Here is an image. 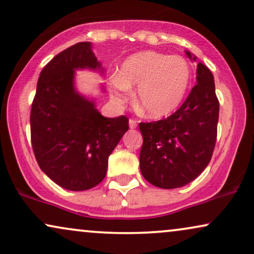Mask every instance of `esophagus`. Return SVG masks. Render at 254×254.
Returning a JSON list of instances; mask_svg holds the SVG:
<instances>
[{
    "mask_svg": "<svg viewBox=\"0 0 254 254\" xmlns=\"http://www.w3.org/2000/svg\"><path fill=\"white\" fill-rule=\"evenodd\" d=\"M129 125H130L131 129H136V127H137V121H135V119L131 118L130 121H129Z\"/></svg>",
    "mask_w": 254,
    "mask_h": 254,
    "instance_id": "obj_1",
    "label": "esophagus"
}]
</instances>
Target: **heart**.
<instances>
[{
    "label": "heart",
    "mask_w": 254,
    "mask_h": 254,
    "mask_svg": "<svg viewBox=\"0 0 254 254\" xmlns=\"http://www.w3.org/2000/svg\"><path fill=\"white\" fill-rule=\"evenodd\" d=\"M190 65L185 58L154 51L132 54L122 64L119 73L110 78L114 102L124 104L137 86L135 103L150 118L168 117L181 106L191 84Z\"/></svg>",
    "instance_id": "obj_1"
}]
</instances>
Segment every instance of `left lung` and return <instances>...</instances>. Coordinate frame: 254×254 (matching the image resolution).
<instances>
[{
	"instance_id": "1",
	"label": "left lung",
	"mask_w": 254,
	"mask_h": 254,
	"mask_svg": "<svg viewBox=\"0 0 254 254\" xmlns=\"http://www.w3.org/2000/svg\"><path fill=\"white\" fill-rule=\"evenodd\" d=\"M187 56L191 59L189 52ZM196 81L176 112L161 121L139 123L143 136L140 172L146 181L158 188L188 185L212 158L218 135L219 100L214 77L201 63Z\"/></svg>"
}]
</instances>
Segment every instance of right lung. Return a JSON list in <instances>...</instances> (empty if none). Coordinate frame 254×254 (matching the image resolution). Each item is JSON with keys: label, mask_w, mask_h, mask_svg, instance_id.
Listing matches in <instances>:
<instances>
[{"label": "right lung", "mask_w": 254, "mask_h": 254, "mask_svg": "<svg viewBox=\"0 0 254 254\" xmlns=\"http://www.w3.org/2000/svg\"><path fill=\"white\" fill-rule=\"evenodd\" d=\"M100 68L90 42H78L42 68L30 111L36 162L53 182L87 190L103 181L108 161L127 130V116L106 118L73 86L75 68Z\"/></svg>", "instance_id": "1"}]
</instances>
